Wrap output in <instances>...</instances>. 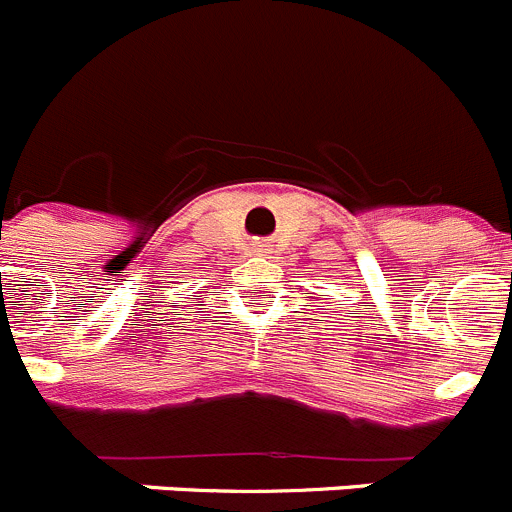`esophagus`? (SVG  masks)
Instances as JSON below:
<instances>
[{"label":"esophagus","mask_w":512,"mask_h":512,"mask_svg":"<svg viewBox=\"0 0 512 512\" xmlns=\"http://www.w3.org/2000/svg\"><path fill=\"white\" fill-rule=\"evenodd\" d=\"M269 251V248L264 246V243H253V253H266Z\"/></svg>","instance_id":"1"}]
</instances>
